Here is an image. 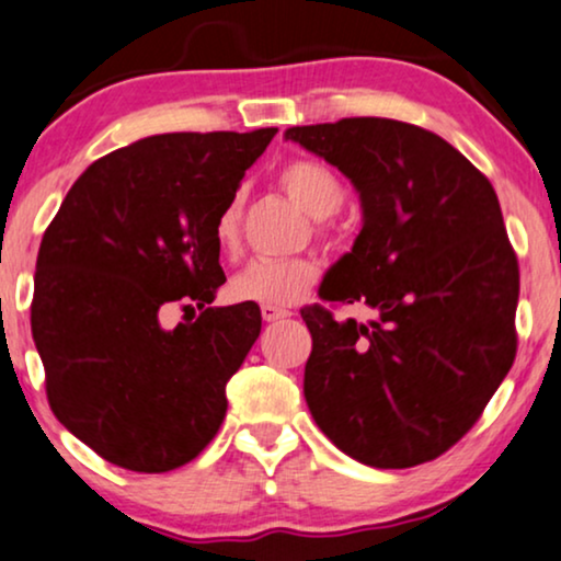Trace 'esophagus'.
Instances as JSON below:
<instances>
[{
  "mask_svg": "<svg viewBox=\"0 0 561 561\" xmlns=\"http://www.w3.org/2000/svg\"><path fill=\"white\" fill-rule=\"evenodd\" d=\"M261 316H264L266 323H272V321H282V318H289L293 313L285 308H276V305H261Z\"/></svg>",
  "mask_w": 561,
  "mask_h": 561,
  "instance_id": "1",
  "label": "esophagus"
}]
</instances>
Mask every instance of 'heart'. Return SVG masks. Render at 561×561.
Masks as SVG:
<instances>
[{
    "label": "heart",
    "instance_id": "1",
    "mask_svg": "<svg viewBox=\"0 0 561 561\" xmlns=\"http://www.w3.org/2000/svg\"><path fill=\"white\" fill-rule=\"evenodd\" d=\"M276 183L293 198L297 207L318 219L316 236H331L325 217L336 215L346 202V183L339 179L336 170L318 160H289L279 168ZM215 243L219 251L238 253L240 236H243V194L236 191L225 198L215 217ZM321 261L316 256L293 259H256L232 276L230 297L238 302H259L285 308L302 300L321 279Z\"/></svg>",
    "mask_w": 561,
    "mask_h": 561
}]
</instances>
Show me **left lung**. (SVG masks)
I'll use <instances>...</instances> for the list:
<instances>
[{
    "label": "left lung",
    "instance_id": "left-lung-1",
    "mask_svg": "<svg viewBox=\"0 0 561 561\" xmlns=\"http://www.w3.org/2000/svg\"><path fill=\"white\" fill-rule=\"evenodd\" d=\"M352 179L365 225L300 310L305 401L359 463L411 469L450 450L515 363L520 268L492 183L435 131L393 118L293 126ZM367 304V324L333 307Z\"/></svg>",
    "mask_w": 561,
    "mask_h": 561
}]
</instances>
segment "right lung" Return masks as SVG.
<instances>
[{
  "label": "right lung",
  "instance_id": "right-lung-1",
  "mask_svg": "<svg viewBox=\"0 0 561 561\" xmlns=\"http://www.w3.org/2000/svg\"><path fill=\"white\" fill-rule=\"evenodd\" d=\"M274 134L134 141L84 170L44 232L31 329L48 407L113 466L179 469L225 420V386L259 339L261 310L209 308L225 285L211 228ZM170 304L199 316L162 330Z\"/></svg>",
  "mask_w": 561,
  "mask_h": 561
}]
</instances>
